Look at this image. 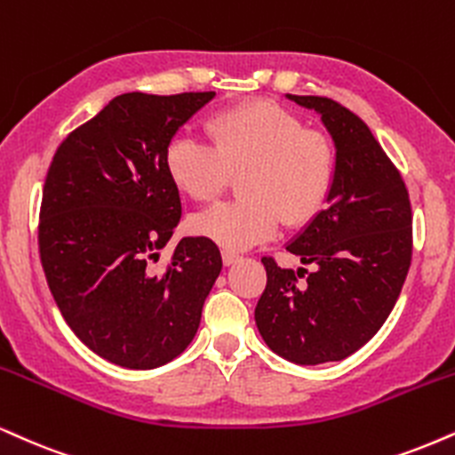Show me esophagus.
<instances>
[{
    "label": "esophagus",
    "mask_w": 455,
    "mask_h": 455,
    "mask_svg": "<svg viewBox=\"0 0 455 455\" xmlns=\"http://www.w3.org/2000/svg\"><path fill=\"white\" fill-rule=\"evenodd\" d=\"M239 260V254H235V251H231V250H222V262L224 265H233V262H237Z\"/></svg>",
    "instance_id": "34e87169"
}]
</instances>
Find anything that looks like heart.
Masks as SVG:
<instances>
[{"label":"heart","mask_w":455,"mask_h":455,"mask_svg":"<svg viewBox=\"0 0 455 455\" xmlns=\"http://www.w3.org/2000/svg\"><path fill=\"white\" fill-rule=\"evenodd\" d=\"M212 144L175 135L167 146L169 178L195 201H212L243 173V199L222 201L193 218L195 233L224 250H245L275 235L283 222L314 220L337 180L331 138L273 101L224 108L207 118Z\"/></svg>","instance_id":"b5f03b06"}]
</instances>
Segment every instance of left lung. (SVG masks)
Wrapping results in <instances>:
<instances>
[{"mask_svg":"<svg viewBox=\"0 0 455 455\" xmlns=\"http://www.w3.org/2000/svg\"><path fill=\"white\" fill-rule=\"evenodd\" d=\"M290 100L320 112L337 146V180L326 210L286 245L311 271L282 269L262 256L267 286L254 317L273 352L322 364L363 347L396 305L411 267V201L358 114L328 97Z\"/></svg>","mask_w":455,"mask_h":455,"instance_id":"1","label":"left lung"}]
</instances>
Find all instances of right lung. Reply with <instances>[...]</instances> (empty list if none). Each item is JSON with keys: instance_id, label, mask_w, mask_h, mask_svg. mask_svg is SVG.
Wrapping results in <instances>:
<instances>
[{"instance_id": "add662e5", "label": "right lung", "mask_w": 455, "mask_h": 455, "mask_svg": "<svg viewBox=\"0 0 455 455\" xmlns=\"http://www.w3.org/2000/svg\"><path fill=\"white\" fill-rule=\"evenodd\" d=\"M216 92L114 97L61 141L42 190L37 245L48 288L76 337L124 369H155L188 347L222 259L184 237L165 152Z\"/></svg>"}]
</instances>
